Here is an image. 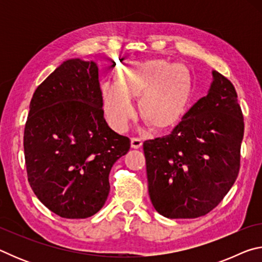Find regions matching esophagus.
I'll list each match as a JSON object with an SVG mask.
<instances>
[{
  "label": "esophagus",
  "mask_w": 262,
  "mask_h": 262,
  "mask_svg": "<svg viewBox=\"0 0 262 262\" xmlns=\"http://www.w3.org/2000/svg\"><path fill=\"white\" fill-rule=\"evenodd\" d=\"M142 145V140L140 137H132V148L139 149Z\"/></svg>",
  "instance_id": "1"
}]
</instances>
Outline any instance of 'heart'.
Returning a JSON list of instances; mask_svg holds the SVG:
<instances>
[{"label": "heart", "instance_id": "obj_1", "mask_svg": "<svg viewBox=\"0 0 262 262\" xmlns=\"http://www.w3.org/2000/svg\"><path fill=\"white\" fill-rule=\"evenodd\" d=\"M113 79L101 85V97L106 118L117 130H126L134 119L132 99L139 96L142 118L157 129L174 126L185 113L190 83L183 66L159 59L128 62L114 70Z\"/></svg>", "mask_w": 262, "mask_h": 262}]
</instances>
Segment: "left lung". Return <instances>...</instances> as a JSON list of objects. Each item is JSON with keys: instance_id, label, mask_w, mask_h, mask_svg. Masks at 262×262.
<instances>
[{"instance_id": "1", "label": "left lung", "mask_w": 262, "mask_h": 262, "mask_svg": "<svg viewBox=\"0 0 262 262\" xmlns=\"http://www.w3.org/2000/svg\"><path fill=\"white\" fill-rule=\"evenodd\" d=\"M171 134L145 141L150 200L167 219H196L223 200L241 168L244 117L233 84L219 72Z\"/></svg>"}]
</instances>
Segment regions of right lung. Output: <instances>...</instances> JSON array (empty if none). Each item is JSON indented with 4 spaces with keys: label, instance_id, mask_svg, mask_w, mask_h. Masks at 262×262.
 <instances>
[{
    "label": "right lung",
    "instance_id": "add662e5",
    "mask_svg": "<svg viewBox=\"0 0 262 262\" xmlns=\"http://www.w3.org/2000/svg\"><path fill=\"white\" fill-rule=\"evenodd\" d=\"M129 148L105 121L95 62L66 61L34 91L24 128L26 172L35 196L56 215L98 212L111 168Z\"/></svg>",
    "mask_w": 262,
    "mask_h": 262
}]
</instances>
